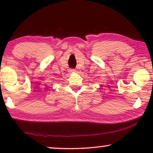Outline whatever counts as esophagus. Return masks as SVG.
Returning a JSON list of instances; mask_svg holds the SVG:
<instances>
[{"label": "esophagus", "instance_id": "1", "mask_svg": "<svg viewBox=\"0 0 153 153\" xmlns=\"http://www.w3.org/2000/svg\"><path fill=\"white\" fill-rule=\"evenodd\" d=\"M75 70H74V69H72V70H70V73H72V72H74Z\"/></svg>", "mask_w": 153, "mask_h": 153}]
</instances>
